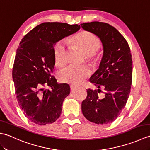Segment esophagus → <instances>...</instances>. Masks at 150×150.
<instances>
[{"mask_svg": "<svg viewBox=\"0 0 150 150\" xmlns=\"http://www.w3.org/2000/svg\"><path fill=\"white\" fill-rule=\"evenodd\" d=\"M76 87H77V86L75 85V84L70 85V88H71V90H74L75 88H76Z\"/></svg>", "mask_w": 150, "mask_h": 150, "instance_id": "34e87169", "label": "esophagus"}]
</instances>
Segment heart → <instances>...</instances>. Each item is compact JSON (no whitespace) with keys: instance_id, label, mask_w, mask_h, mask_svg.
Here are the masks:
<instances>
[{"instance_id":"b5f03b06","label":"heart","mask_w":150,"mask_h":150,"mask_svg":"<svg viewBox=\"0 0 150 150\" xmlns=\"http://www.w3.org/2000/svg\"><path fill=\"white\" fill-rule=\"evenodd\" d=\"M69 42L75 44L84 51L86 55L87 61L92 66L97 64L98 57L96 53L101 47V41L95 34L89 31H81L69 39ZM66 42L61 40L57 42L53 47V56L56 64L59 67L66 65ZM91 73L90 69L87 66L75 67L69 66L60 73V81L73 84H79L83 82Z\"/></svg>"}]
</instances>
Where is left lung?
I'll return each instance as SVG.
<instances>
[{"label":"left lung","instance_id":"obj_1","mask_svg":"<svg viewBox=\"0 0 150 150\" xmlns=\"http://www.w3.org/2000/svg\"><path fill=\"white\" fill-rule=\"evenodd\" d=\"M81 26L99 38L104 50L99 68L90 79L98 90H87V97L82 103V113L91 122L111 123L124 109L130 93L132 59L129 46L119 31L109 24L95 21ZM100 87L105 95L98 98Z\"/></svg>","mask_w":150,"mask_h":150}]
</instances>
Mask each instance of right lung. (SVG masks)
Wrapping results in <instances>:
<instances>
[{
	"label": "right lung",
	"mask_w": 150,
	"mask_h": 150,
	"mask_svg": "<svg viewBox=\"0 0 150 150\" xmlns=\"http://www.w3.org/2000/svg\"><path fill=\"white\" fill-rule=\"evenodd\" d=\"M80 28L78 24L44 22L28 33L19 44L12 71L15 95L24 115L33 123L52 124L61 114L70 88L68 84L57 83L51 74L55 64L53 47ZM45 86L50 90H45Z\"/></svg>",
	"instance_id": "1"
}]
</instances>
